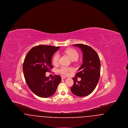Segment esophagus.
Wrapping results in <instances>:
<instances>
[{"label":"esophagus","mask_w":128,"mask_h":128,"mask_svg":"<svg viewBox=\"0 0 128 128\" xmlns=\"http://www.w3.org/2000/svg\"><path fill=\"white\" fill-rule=\"evenodd\" d=\"M61 79H66V77H64V76H61Z\"/></svg>","instance_id":"obj_1"}]
</instances>
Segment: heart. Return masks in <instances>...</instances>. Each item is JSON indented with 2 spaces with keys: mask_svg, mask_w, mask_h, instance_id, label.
I'll return each instance as SVG.
<instances>
[{
  "mask_svg": "<svg viewBox=\"0 0 128 128\" xmlns=\"http://www.w3.org/2000/svg\"><path fill=\"white\" fill-rule=\"evenodd\" d=\"M64 53L67 54L72 60H76L78 58L79 54L76 50L72 48H68L64 50ZM60 58V54L58 53H56L54 55L52 58L53 64L56 66L58 64ZM73 70L72 68L66 66H62L58 70V72L63 75H67L69 72Z\"/></svg>",
  "mask_w": 128,
  "mask_h": 128,
  "instance_id": "b5f03b06",
  "label": "heart"
}]
</instances>
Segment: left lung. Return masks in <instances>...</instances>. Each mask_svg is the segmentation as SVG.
<instances>
[{
  "instance_id": "1",
  "label": "left lung",
  "mask_w": 128,
  "mask_h": 128,
  "mask_svg": "<svg viewBox=\"0 0 128 128\" xmlns=\"http://www.w3.org/2000/svg\"><path fill=\"white\" fill-rule=\"evenodd\" d=\"M73 46L82 50L83 63L75 75L81 80L72 79L74 84L71 91L75 96H85L91 94L98 84L100 75V61L97 53L91 47L80 44Z\"/></svg>"
}]
</instances>
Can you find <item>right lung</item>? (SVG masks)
Segmentation results:
<instances>
[{
  "instance_id": "add662e5",
  "label": "right lung",
  "mask_w": 128,
  "mask_h": 128,
  "mask_svg": "<svg viewBox=\"0 0 128 128\" xmlns=\"http://www.w3.org/2000/svg\"><path fill=\"white\" fill-rule=\"evenodd\" d=\"M47 45L33 47L28 52L23 64V72L27 84L30 90L40 98H48L53 95L61 82V77L55 75L50 79L46 73L53 66L51 58L60 48Z\"/></svg>"
}]
</instances>
